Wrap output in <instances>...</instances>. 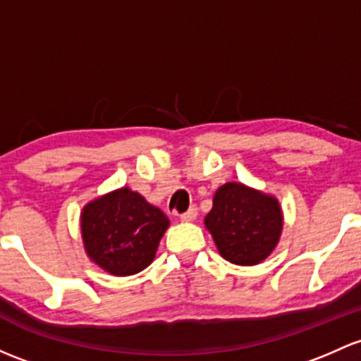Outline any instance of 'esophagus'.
Here are the masks:
<instances>
[{
  "instance_id": "34e87169",
  "label": "esophagus",
  "mask_w": 361,
  "mask_h": 361,
  "mask_svg": "<svg viewBox=\"0 0 361 361\" xmlns=\"http://www.w3.org/2000/svg\"><path fill=\"white\" fill-rule=\"evenodd\" d=\"M180 219H181V221H185V223L195 221V219H197V207L192 206L190 209H188L187 212H183V214L180 216Z\"/></svg>"
}]
</instances>
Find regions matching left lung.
I'll list each match as a JSON object with an SVG mask.
<instances>
[{"mask_svg":"<svg viewBox=\"0 0 361 361\" xmlns=\"http://www.w3.org/2000/svg\"><path fill=\"white\" fill-rule=\"evenodd\" d=\"M223 259L252 267L275 250L283 228L279 199L238 181L221 185L204 219Z\"/></svg>","mask_w":361,"mask_h":361,"instance_id":"obj_1","label":"left lung"}]
</instances>
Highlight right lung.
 <instances>
[{
    "instance_id": "right-lung-1",
    "label": "right lung",
    "mask_w": 361,
    "mask_h": 361,
    "mask_svg": "<svg viewBox=\"0 0 361 361\" xmlns=\"http://www.w3.org/2000/svg\"><path fill=\"white\" fill-rule=\"evenodd\" d=\"M79 225L90 261L114 276H130L154 261L169 219L138 192L123 187L86 204Z\"/></svg>"
}]
</instances>
